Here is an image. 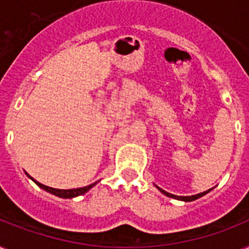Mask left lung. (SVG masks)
I'll use <instances>...</instances> for the list:
<instances>
[{"label":"left lung","mask_w":249,"mask_h":249,"mask_svg":"<svg viewBox=\"0 0 249 249\" xmlns=\"http://www.w3.org/2000/svg\"><path fill=\"white\" fill-rule=\"evenodd\" d=\"M156 189L159 190L160 193L164 194V195H166L168 197H173V199H177V200H181V201H193V200H196V199H199V197L204 196L205 194H208L209 191L212 189H209L208 191H204V193H200V194H196V195H191V196H178V195H173V194H169L166 193V191H164L163 189H160V187H158L156 186Z\"/></svg>","instance_id":"1"}]
</instances>
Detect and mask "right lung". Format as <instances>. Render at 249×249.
<instances>
[{"label":"right lung","instance_id":"right-lung-1","mask_svg":"<svg viewBox=\"0 0 249 249\" xmlns=\"http://www.w3.org/2000/svg\"><path fill=\"white\" fill-rule=\"evenodd\" d=\"M25 174H27V177L31 178L35 183H36L38 187H41V189H44L45 191H48V193L53 194V195H55V196H59V197H63V199H72V197H76V196H80V195H84L85 193H88L93 186L97 185V182H94V183H91V185L89 186H85V187H79V189H70V190H59V189H53V187H49V186H45L42 185V183H40L38 181H36L35 178H32L31 176H29L27 172H25Z\"/></svg>","mask_w":249,"mask_h":249}]
</instances>
